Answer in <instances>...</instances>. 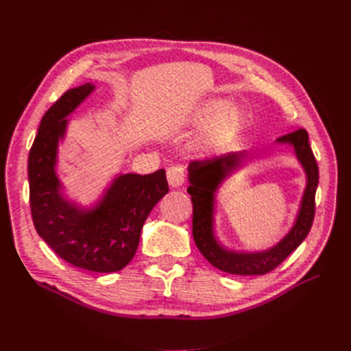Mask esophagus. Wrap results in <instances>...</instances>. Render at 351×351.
Returning a JSON list of instances; mask_svg holds the SVG:
<instances>
[{
	"mask_svg": "<svg viewBox=\"0 0 351 351\" xmlns=\"http://www.w3.org/2000/svg\"><path fill=\"white\" fill-rule=\"evenodd\" d=\"M185 178V171H184V166L181 164H173L167 169V181L171 185V187H180L184 182Z\"/></svg>",
	"mask_w": 351,
	"mask_h": 351,
	"instance_id": "obj_1",
	"label": "esophagus"
}]
</instances>
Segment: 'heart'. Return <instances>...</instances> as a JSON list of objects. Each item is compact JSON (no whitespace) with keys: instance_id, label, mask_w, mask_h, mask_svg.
I'll return each mask as SVG.
<instances>
[{"instance_id":"heart-1","label":"heart","mask_w":351,"mask_h":351,"mask_svg":"<svg viewBox=\"0 0 351 351\" xmlns=\"http://www.w3.org/2000/svg\"><path fill=\"white\" fill-rule=\"evenodd\" d=\"M229 108V102L223 99L208 101L200 107L193 121L196 125H211L202 138L199 140V149L204 152H213L217 149L223 141H226L232 134L240 128L241 113L237 108L225 111Z\"/></svg>"}]
</instances>
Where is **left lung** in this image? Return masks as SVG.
Returning a JSON list of instances; mask_svg holds the SVG:
<instances>
[{
  "label": "left lung",
  "instance_id": "left-lung-1",
  "mask_svg": "<svg viewBox=\"0 0 351 351\" xmlns=\"http://www.w3.org/2000/svg\"><path fill=\"white\" fill-rule=\"evenodd\" d=\"M276 143L291 145L297 160L306 173V189L299 208V214L289 232L268 250L237 252L229 250L214 235L215 191L226 178L241 167L245 152H229L208 160L191 161L189 166L187 189L193 202V238L205 259L221 271L240 276L265 274L283 263L308 237L315 215V191L318 185V164L309 146L306 130H294L276 138Z\"/></svg>",
  "mask_w": 351,
  "mask_h": 351
}]
</instances>
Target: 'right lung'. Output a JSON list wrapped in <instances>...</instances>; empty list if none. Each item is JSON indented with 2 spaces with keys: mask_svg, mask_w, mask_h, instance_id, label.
<instances>
[{
  "mask_svg": "<svg viewBox=\"0 0 351 351\" xmlns=\"http://www.w3.org/2000/svg\"><path fill=\"white\" fill-rule=\"evenodd\" d=\"M95 86L86 83L66 92L42 117L28 155L29 206L37 234L66 263L96 273L122 270L136 255L149 213L169 193L166 170L151 175L114 178L90 210L63 196L58 180L57 149L68 117Z\"/></svg>",
  "mask_w": 351,
  "mask_h": 351,
  "instance_id": "right-lung-1",
  "label": "right lung"
}]
</instances>
